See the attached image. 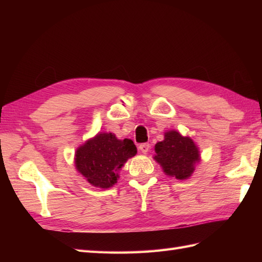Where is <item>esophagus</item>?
<instances>
[{
	"label": "esophagus",
	"mask_w": 262,
	"mask_h": 262,
	"mask_svg": "<svg viewBox=\"0 0 262 262\" xmlns=\"http://www.w3.org/2000/svg\"><path fill=\"white\" fill-rule=\"evenodd\" d=\"M149 147H151V146H149L148 143H143V144H141V145H140L141 152L144 153V154H146L149 151Z\"/></svg>",
	"instance_id": "obj_1"
}]
</instances>
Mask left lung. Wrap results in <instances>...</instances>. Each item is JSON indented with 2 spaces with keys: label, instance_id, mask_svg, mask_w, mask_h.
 Wrapping results in <instances>:
<instances>
[{
  "label": "left lung",
  "instance_id": "8db88e82",
  "mask_svg": "<svg viewBox=\"0 0 262 262\" xmlns=\"http://www.w3.org/2000/svg\"><path fill=\"white\" fill-rule=\"evenodd\" d=\"M153 159L169 177L178 180L190 178L194 166L200 162V151L197 144L189 136H182L179 132L171 129L164 133V140L154 146Z\"/></svg>",
  "mask_w": 262,
  "mask_h": 262
}]
</instances>
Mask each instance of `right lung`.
Instances as JSON below:
<instances>
[{"instance_id":"right-lung-1","label":"right lung","mask_w":262,"mask_h":262,"mask_svg":"<svg viewBox=\"0 0 262 262\" xmlns=\"http://www.w3.org/2000/svg\"><path fill=\"white\" fill-rule=\"evenodd\" d=\"M136 153L132 140H118L114 133H98L76 148L74 164L90 185L108 189L116 185L119 171Z\"/></svg>"}]
</instances>
